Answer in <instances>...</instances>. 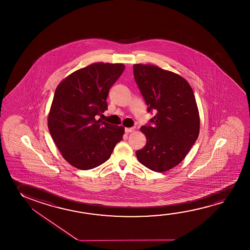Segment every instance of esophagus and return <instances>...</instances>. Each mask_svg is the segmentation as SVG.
I'll list each match as a JSON object with an SVG mask.
<instances>
[{
    "instance_id": "1",
    "label": "esophagus",
    "mask_w": 250,
    "mask_h": 250,
    "mask_svg": "<svg viewBox=\"0 0 250 250\" xmlns=\"http://www.w3.org/2000/svg\"><path fill=\"white\" fill-rule=\"evenodd\" d=\"M133 131H134V128H125V131L126 133H130V132Z\"/></svg>"
}]
</instances>
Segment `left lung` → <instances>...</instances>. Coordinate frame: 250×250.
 I'll use <instances>...</instances> for the list:
<instances>
[{"label":"left lung","mask_w":250,"mask_h":250,"mask_svg":"<svg viewBox=\"0 0 250 250\" xmlns=\"http://www.w3.org/2000/svg\"><path fill=\"white\" fill-rule=\"evenodd\" d=\"M133 74L147 111L155 110L150 125L140 128L146 145L136 151L146 167L167 172L180 164L196 141L200 114L192 87L180 75L151 64L133 65Z\"/></svg>","instance_id":"1"}]
</instances>
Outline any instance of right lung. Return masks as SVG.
Returning a JSON list of instances; mask_svg holds the SVG:
<instances>
[{"mask_svg":"<svg viewBox=\"0 0 250 250\" xmlns=\"http://www.w3.org/2000/svg\"><path fill=\"white\" fill-rule=\"evenodd\" d=\"M123 63L96 62L74 71L58 84L48 116L49 132L64 160L89 170L104 163L123 139L125 128L96 116L106 111L109 90Z\"/></svg>","mask_w":250,"mask_h":250,"instance_id":"obj_1","label":"right lung"}]
</instances>
